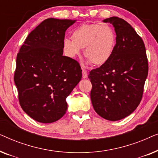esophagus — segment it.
Listing matches in <instances>:
<instances>
[{"mask_svg": "<svg viewBox=\"0 0 158 158\" xmlns=\"http://www.w3.org/2000/svg\"><path fill=\"white\" fill-rule=\"evenodd\" d=\"M82 73H83V78H86V77H88V73L86 70H83V71H82Z\"/></svg>", "mask_w": 158, "mask_h": 158, "instance_id": "1", "label": "esophagus"}]
</instances>
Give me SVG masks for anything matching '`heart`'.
<instances>
[{
    "label": "heart",
    "instance_id": "1",
    "mask_svg": "<svg viewBox=\"0 0 158 158\" xmlns=\"http://www.w3.org/2000/svg\"><path fill=\"white\" fill-rule=\"evenodd\" d=\"M72 41L64 40L63 49L67 56L75 58L84 49V56L95 66L106 63L113 55L116 42L115 31L107 23L83 24L71 35Z\"/></svg>",
    "mask_w": 158,
    "mask_h": 158
}]
</instances>
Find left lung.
<instances>
[{
	"instance_id": "left-lung-1",
	"label": "left lung",
	"mask_w": 158,
	"mask_h": 158,
	"mask_svg": "<svg viewBox=\"0 0 158 158\" xmlns=\"http://www.w3.org/2000/svg\"><path fill=\"white\" fill-rule=\"evenodd\" d=\"M103 22L114 26L116 46L111 59L89 73L90 99L99 116L118 121L130 115L139 106L148 74V61L143 40L129 23L116 16Z\"/></svg>"
}]
</instances>
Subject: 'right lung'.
<instances>
[{
    "mask_svg": "<svg viewBox=\"0 0 158 158\" xmlns=\"http://www.w3.org/2000/svg\"><path fill=\"white\" fill-rule=\"evenodd\" d=\"M75 22L47 19L24 41L16 57L14 82L21 108L41 123H52L64 115L69 96L82 77L80 64L63 56L66 30Z\"/></svg>",
    "mask_w": 158,
    "mask_h": 158,
    "instance_id": "obj_1",
    "label": "right lung"
}]
</instances>
